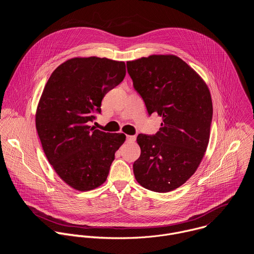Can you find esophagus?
Wrapping results in <instances>:
<instances>
[{
  "label": "esophagus",
  "instance_id": "esophagus-1",
  "mask_svg": "<svg viewBox=\"0 0 254 254\" xmlns=\"http://www.w3.org/2000/svg\"><path fill=\"white\" fill-rule=\"evenodd\" d=\"M135 140V136L134 135H127V141L132 142Z\"/></svg>",
  "mask_w": 254,
  "mask_h": 254
}]
</instances>
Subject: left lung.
Listing matches in <instances>:
<instances>
[{"instance_id": "1", "label": "left lung", "mask_w": 254, "mask_h": 254, "mask_svg": "<svg viewBox=\"0 0 254 254\" xmlns=\"http://www.w3.org/2000/svg\"><path fill=\"white\" fill-rule=\"evenodd\" d=\"M127 72L148 114L163 118L154 135L139 133L140 156L133 163L137 183L166 193L183 185L206 152L213 106L207 84L175 55H151L127 61Z\"/></svg>"}]
</instances>
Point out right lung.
<instances>
[{"mask_svg": "<svg viewBox=\"0 0 254 254\" xmlns=\"http://www.w3.org/2000/svg\"><path fill=\"white\" fill-rule=\"evenodd\" d=\"M126 63L75 57L60 64L42 92L36 128L48 162L64 182L89 191L105 182L124 133L95 129L89 122L101 113V100L126 76Z\"/></svg>", "mask_w": 254, "mask_h": 254, "instance_id": "right-lung-1", "label": "right lung"}]
</instances>
